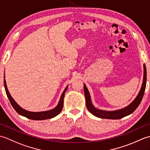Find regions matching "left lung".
<instances>
[{
    "label": "left lung",
    "mask_w": 150,
    "mask_h": 150,
    "mask_svg": "<svg viewBox=\"0 0 150 150\" xmlns=\"http://www.w3.org/2000/svg\"><path fill=\"white\" fill-rule=\"evenodd\" d=\"M143 68H144V76H143L142 83L137 96H136V98L133 100L130 104H129L124 108L115 110L108 111L96 108L94 105L92 104L89 91L84 83V94L86 99V106L88 110L96 117L108 119H119L132 114L141 103L144 94L146 85V67L145 64L143 65Z\"/></svg>",
    "instance_id": "obj_1"
}]
</instances>
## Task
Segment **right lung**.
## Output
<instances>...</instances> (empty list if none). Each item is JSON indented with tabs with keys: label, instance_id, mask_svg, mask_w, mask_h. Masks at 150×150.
Returning a JSON list of instances; mask_svg holds the SVG:
<instances>
[{
	"label": "right lung",
	"instance_id": "1",
	"mask_svg": "<svg viewBox=\"0 0 150 150\" xmlns=\"http://www.w3.org/2000/svg\"><path fill=\"white\" fill-rule=\"evenodd\" d=\"M4 88L6 90V94H7L8 98H9V100L11 103V105L13 106V108H14L16 112L18 113V114L24 116V117H27L28 119H32V120H45V119H51L54 117L55 116L58 115L62 110L63 108V106H64V98L65 92L67 90L68 85L66 86L65 88L64 89V92L62 94V96L59 99V101L58 103L57 106L52 108L51 110H49L47 111H42V112H31L26 110L22 108L21 106H20L17 103H16L14 99H13L10 93L8 91L7 85H6V79H5V75H4Z\"/></svg>",
	"mask_w": 150,
	"mask_h": 150
}]
</instances>
